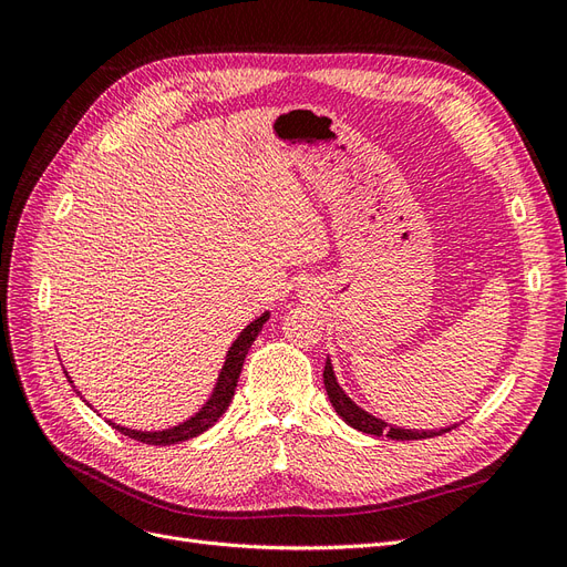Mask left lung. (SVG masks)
<instances>
[{
    "label": "left lung",
    "instance_id": "1",
    "mask_svg": "<svg viewBox=\"0 0 567 567\" xmlns=\"http://www.w3.org/2000/svg\"><path fill=\"white\" fill-rule=\"evenodd\" d=\"M323 385H326V394H329V400L336 409V414L346 421L348 425H352L354 431H362L367 435H388L392 440H425V437H435L452 431V427H442V431H404V427H390L388 423H383L381 419H375L371 414H367L364 409H359L342 388L338 385L336 375H333V367L329 359H326V367H323Z\"/></svg>",
    "mask_w": 567,
    "mask_h": 567
}]
</instances>
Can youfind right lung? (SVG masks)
Instances as JSON below:
<instances>
[{
  "mask_svg": "<svg viewBox=\"0 0 567 567\" xmlns=\"http://www.w3.org/2000/svg\"><path fill=\"white\" fill-rule=\"evenodd\" d=\"M267 317L269 315L265 312L260 319L250 321L246 329H244V333L236 338V342L229 348L225 369H221V373H219V381H217V388L213 392V398L205 402V406L198 411L194 419H188L182 425L169 427V431H158V433H140V431H130V427H120L115 423H111V425L115 427V431H120V433L136 440V442L156 444V447H165V444H177V442H184V440H192V437L208 431V427H213L217 423V419L227 411V406H229V402L234 398L238 375H241V369H244V359H246V354H248V350L252 346V340L257 338V333L262 331Z\"/></svg>",
  "mask_w": 567,
  "mask_h": 567,
  "instance_id": "1",
  "label": "right lung"
}]
</instances>
